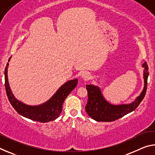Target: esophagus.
I'll return each instance as SVG.
<instances>
[{"mask_svg":"<svg viewBox=\"0 0 155 155\" xmlns=\"http://www.w3.org/2000/svg\"><path fill=\"white\" fill-rule=\"evenodd\" d=\"M81 77L82 78H83L84 80H89L91 77V75L88 72H83L82 74H81Z\"/></svg>","mask_w":155,"mask_h":155,"instance_id":"1","label":"esophagus"}]
</instances>
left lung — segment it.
<instances>
[{"label": "left lung", "instance_id": "obj_1", "mask_svg": "<svg viewBox=\"0 0 155 155\" xmlns=\"http://www.w3.org/2000/svg\"><path fill=\"white\" fill-rule=\"evenodd\" d=\"M144 86L141 94L135 101L128 104H113L106 101L98 85H86L88 101L85 111L90 117L98 122H112L132 112L143 99L146 92L147 81L149 75L148 67L145 61L143 64Z\"/></svg>", "mask_w": 155, "mask_h": 155}]
</instances>
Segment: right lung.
<instances>
[{"label": "right lung", "instance_id": "right-lung-1", "mask_svg": "<svg viewBox=\"0 0 155 155\" xmlns=\"http://www.w3.org/2000/svg\"><path fill=\"white\" fill-rule=\"evenodd\" d=\"M11 58L12 57H10L5 70V82L7 95L12 107L22 116L33 121L48 122L57 118L61 113L65 99L77 85V78L68 81L63 84L53 96L45 103L38 105H29L15 98L10 87L7 72Z\"/></svg>", "mask_w": 155, "mask_h": 155}]
</instances>
